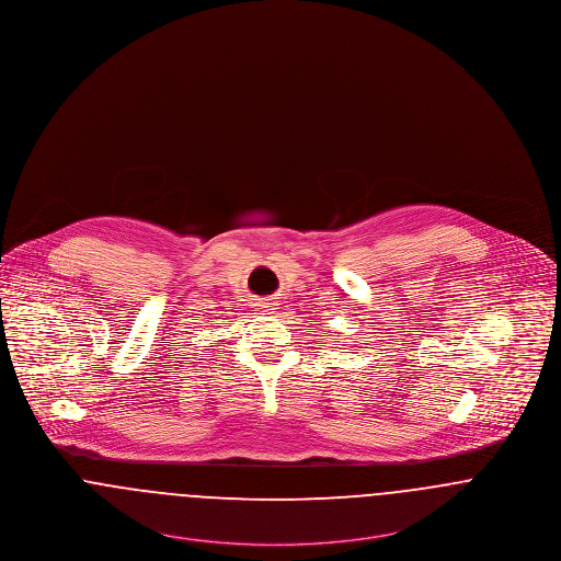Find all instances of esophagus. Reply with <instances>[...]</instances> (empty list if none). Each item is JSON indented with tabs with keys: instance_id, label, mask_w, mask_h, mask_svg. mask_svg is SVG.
<instances>
[{
	"instance_id": "obj_1",
	"label": "esophagus",
	"mask_w": 561,
	"mask_h": 561,
	"mask_svg": "<svg viewBox=\"0 0 561 561\" xmlns=\"http://www.w3.org/2000/svg\"><path fill=\"white\" fill-rule=\"evenodd\" d=\"M256 307H259L261 311H266V313H268V311H273V309H275V300H273V298H261V300L256 302Z\"/></svg>"
}]
</instances>
